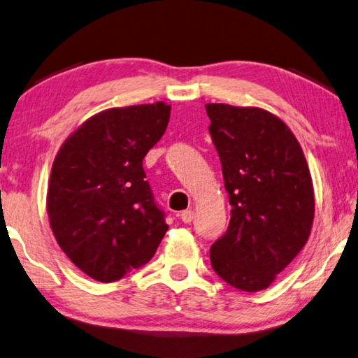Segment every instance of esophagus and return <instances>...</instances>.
<instances>
[{"label":"esophagus","instance_id":"34e87169","mask_svg":"<svg viewBox=\"0 0 358 358\" xmlns=\"http://www.w3.org/2000/svg\"><path fill=\"white\" fill-rule=\"evenodd\" d=\"M180 219L183 220L185 224H191V222H192V219H194V211H192V210H185V211H181V214H180Z\"/></svg>","mask_w":358,"mask_h":358}]
</instances>
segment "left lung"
Segmentation results:
<instances>
[{"mask_svg":"<svg viewBox=\"0 0 358 358\" xmlns=\"http://www.w3.org/2000/svg\"><path fill=\"white\" fill-rule=\"evenodd\" d=\"M231 217L211 245L224 282L247 292L268 288L307 243L315 216L311 175L285 123L264 109L206 105Z\"/></svg>","mask_w":358,"mask_h":358,"instance_id":"8db88e82","label":"left lung"}]
</instances>
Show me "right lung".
Instances as JSON below:
<instances>
[{"instance_id": "add662e5", "label": "right lung", "mask_w": 358, "mask_h": 358, "mask_svg": "<svg viewBox=\"0 0 358 358\" xmlns=\"http://www.w3.org/2000/svg\"><path fill=\"white\" fill-rule=\"evenodd\" d=\"M171 106L113 108L90 117L53 162L47 210L64 253L103 283L152 259L169 225L142 167L164 134Z\"/></svg>"}]
</instances>
